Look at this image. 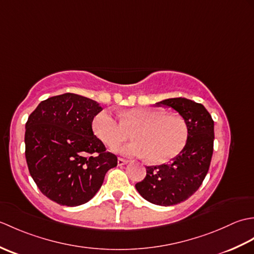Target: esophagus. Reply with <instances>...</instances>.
<instances>
[{"label": "esophagus", "instance_id": "1", "mask_svg": "<svg viewBox=\"0 0 254 254\" xmlns=\"http://www.w3.org/2000/svg\"><path fill=\"white\" fill-rule=\"evenodd\" d=\"M127 163H128V160H127V159L118 158V165H119V166H123V165H126V164H127Z\"/></svg>", "mask_w": 254, "mask_h": 254}]
</instances>
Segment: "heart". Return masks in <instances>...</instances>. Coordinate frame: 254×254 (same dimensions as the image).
Wrapping results in <instances>:
<instances>
[{
  "instance_id": "1",
  "label": "heart",
  "mask_w": 254,
  "mask_h": 254,
  "mask_svg": "<svg viewBox=\"0 0 254 254\" xmlns=\"http://www.w3.org/2000/svg\"><path fill=\"white\" fill-rule=\"evenodd\" d=\"M93 130L112 149L126 141L132 131L135 141L122 147V154L148 156L154 164L174 159L186 146L189 135L187 122L180 115L148 107L122 110L119 120L111 112L102 110L94 118Z\"/></svg>"
}]
</instances>
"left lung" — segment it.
I'll return each mask as SVG.
<instances>
[{
  "mask_svg": "<svg viewBox=\"0 0 254 254\" xmlns=\"http://www.w3.org/2000/svg\"><path fill=\"white\" fill-rule=\"evenodd\" d=\"M156 106L171 108L185 119L188 141L168 164L146 167V177L135 188L148 202L170 206L190 197L206 177L214 148V121L203 105L181 97Z\"/></svg>",
  "mask_w": 254,
  "mask_h": 254,
  "instance_id": "8db88e82",
  "label": "left lung"
}]
</instances>
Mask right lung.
Returning a JSON list of instances; mask_svg holds the SVG:
<instances>
[{"mask_svg": "<svg viewBox=\"0 0 254 254\" xmlns=\"http://www.w3.org/2000/svg\"><path fill=\"white\" fill-rule=\"evenodd\" d=\"M102 108L76 94L41 101L26 122L25 156L29 174L44 195L64 206L93 198L118 158L94 135Z\"/></svg>", "mask_w": 254, "mask_h": 254, "instance_id": "obj_1", "label": "right lung"}]
</instances>
